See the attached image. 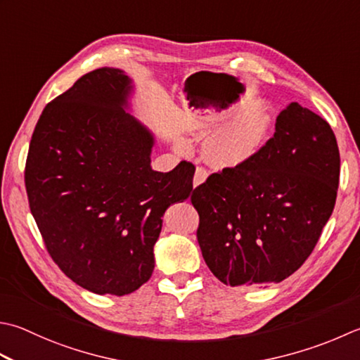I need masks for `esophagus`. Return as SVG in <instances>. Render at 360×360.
Returning a JSON list of instances; mask_svg holds the SVG:
<instances>
[{"mask_svg":"<svg viewBox=\"0 0 360 360\" xmlns=\"http://www.w3.org/2000/svg\"><path fill=\"white\" fill-rule=\"evenodd\" d=\"M207 176H209V173H207L206 170H204L202 167H198V168H196L195 176H193V187H198V186H201V184H202V182H206Z\"/></svg>","mask_w":360,"mask_h":360,"instance_id":"34e87169","label":"esophagus"}]
</instances>
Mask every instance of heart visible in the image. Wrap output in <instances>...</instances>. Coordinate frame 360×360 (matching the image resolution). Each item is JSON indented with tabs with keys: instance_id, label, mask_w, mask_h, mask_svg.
<instances>
[{
	"instance_id": "1",
	"label": "heart",
	"mask_w": 360,
	"mask_h": 360,
	"mask_svg": "<svg viewBox=\"0 0 360 360\" xmlns=\"http://www.w3.org/2000/svg\"><path fill=\"white\" fill-rule=\"evenodd\" d=\"M271 124L270 112L262 105H256L243 115L223 124L206 142L209 164L218 168H229L248 162L265 143Z\"/></svg>"
}]
</instances>
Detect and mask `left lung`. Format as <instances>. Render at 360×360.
<instances>
[{
  "instance_id": "left-lung-1",
  "label": "left lung",
  "mask_w": 360,
  "mask_h": 360,
  "mask_svg": "<svg viewBox=\"0 0 360 360\" xmlns=\"http://www.w3.org/2000/svg\"><path fill=\"white\" fill-rule=\"evenodd\" d=\"M255 158L193 190L198 243L231 287L278 284L311 256L334 210L339 146L329 123L298 103L276 118Z\"/></svg>"
}]
</instances>
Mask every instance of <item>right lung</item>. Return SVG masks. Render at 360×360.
Segmentation results:
<instances>
[{
    "mask_svg": "<svg viewBox=\"0 0 360 360\" xmlns=\"http://www.w3.org/2000/svg\"><path fill=\"white\" fill-rule=\"evenodd\" d=\"M123 70L79 77L41 112L26 159L31 214L49 256L98 295L123 297L151 278L162 217L193 192L195 167L151 168L153 132L128 114Z\"/></svg>",
    "mask_w": 360,
    "mask_h": 360,
    "instance_id": "add662e5",
    "label": "right lung"
}]
</instances>
